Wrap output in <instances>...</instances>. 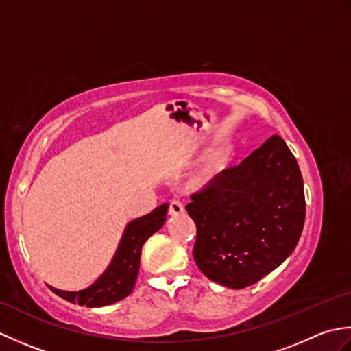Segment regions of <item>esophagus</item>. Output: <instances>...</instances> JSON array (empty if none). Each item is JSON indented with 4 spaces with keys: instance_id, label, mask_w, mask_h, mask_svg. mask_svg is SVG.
<instances>
[{
    "instance_id": "obj_1",
    "label": "esophagus",
    "mask_w": 351,
    "mask_h": 351,
    "mask_svg": "<svg viewBox=\"0 0 351 351\" xmlns=\"http://www.w3.org/2000/svg\"><path fill=\"white\" fill-rule=\"evenodd\" d=\"M184 213V205L181 200H171L169 206V214L170 215H180Z\"/></svg>"
}]
</instances>
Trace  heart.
Instances as JSON below:
<instances>
[{
	"mask_svg": "<svg viewBox=\"0 0 351 351\" xmlns=\"http://www.w3.org/2000/svg\"><path fill=\"white\" fill-rule=\"evenodd\" d=\"M223 166H225V155H223V154L214 155L213 158L210 160V162H208L206 166L202 169V171L199 173L197 182L200 185H206V184L213 182L221 171Z\"/></svg>",
	"mask_w": 351,
	"mask_h": 351,
	"instance_id": "1",
	"label": "heart"
}]
</instances>
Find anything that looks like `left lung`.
<instances>
[{"instance_id":"8db88e82","label":"left lung","mask_w":351,"mask_h":351,"mask_svg":"<svg viewBox=\"0 0 351 351\" xmlns=\"http://www.w3.org/2000/svg\"><path fill=\"white\" fill-rule=\"evenodd\" d=\"M197 228L193 256L208 279L250 287L278 268L300 240L306 202L299 164L279 136L220 171L185 206Z\"/></svg>"}]
</instances>
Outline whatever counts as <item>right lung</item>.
<instances>
[{
	"label": "right lung",
	"mask_w": 351,
	"mask_h": 351,
	"mask_svg": "<svg viewBox=\"0 0 351 351\" xmlns=\"http://www.w3.org/2000/svg\"><path fill=\"white\" fill-rule=\"evenodd\" d=\"M167 210L169 204H162L152 213L130 221L123 230L113 259L92 285L80 291H63L49 287L52 293L71 303H78L80 306L87 308H102L123 300L136 285L141 247L149 237L162 228Z\"/></svg>",
	"instance_id": "add662e5"
}]
</instances>
